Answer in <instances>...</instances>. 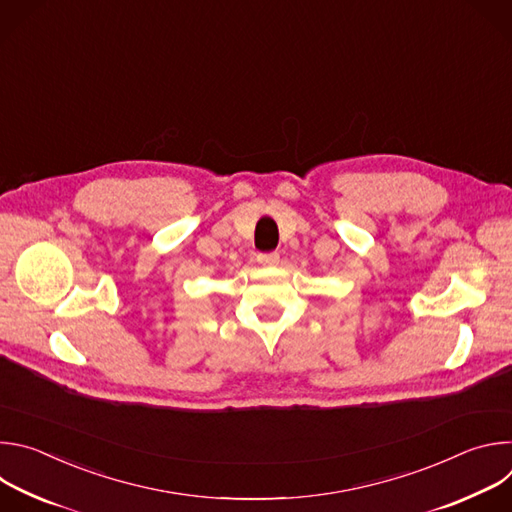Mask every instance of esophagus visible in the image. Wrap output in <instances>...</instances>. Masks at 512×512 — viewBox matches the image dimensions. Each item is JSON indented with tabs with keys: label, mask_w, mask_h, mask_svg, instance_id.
<instances>
[{
	"label": "esophagus",
	"mask_w": 512,
	"mask_h": 512,
	"mask_svg": "<svg viewBox=\"0 0 512 512\" xmlns=\"http://www.w3.org/2000/svg\"><path fill=\"white\" fill-rule=\"evenodd\" d=\"M257 261H259L261 265L273 267V265L279 263V253H259V255H257Z\"/></svg>",
	"instance_id": "1"
}]
</instances>
